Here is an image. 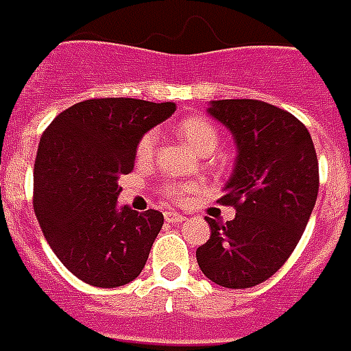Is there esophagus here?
<instances>
[{"label": "esophagus", "mask_w": 351, "mask_h": 351, "mask_svg": "<svg viewBox=\"0 0 351 351\" xmlns=\"http://www.w3.org/2000/svg\"><path fill=\"white\" fill-rule=\"evenodd\" d=\"M164 217H166L168 223H183V221H187V217H185V215H181V213H178V211H166V213H164Z\"/></svg>", "instance_id": "esophagus-1"}]
</instances>
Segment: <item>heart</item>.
Segmentation results:
<instances>
[{"label": "heart", "mask_w": 351, "mask_h": 351, "mask_svg": "<svg viewBox=\"0 0 351 351\" xmlns=\"http://www.w3.org/2000/svg\"><path fill=\"white\" fill-rule=\"evenodd\" d=\"M176 132L180 134L183 140L187 141L189 147H193L198 153H202V155L213 153L215 147H217V143H219L217 126L211 123L210 119H206V117H189V119H183L176 126ZM156 143H158V136H156L155 130L143 134L140 141H138V147H136L138 160L145 162L149 158H153ZM191 191H193L191 185H166L164 187V195L168 196L170 200L181 202V200H185V196Z\"/></svg>", "instance_id": "obj_1"}]
</instances>
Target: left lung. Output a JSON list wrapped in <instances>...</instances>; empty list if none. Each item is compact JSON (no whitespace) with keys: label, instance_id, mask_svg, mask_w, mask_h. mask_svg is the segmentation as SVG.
I'll list each match as a JSON object with an SVG mask.
<instances>
[{"label":"left lung","instance_id":"obj_1","mask_svg":"<svg viewBox=\"0 0 351 351\" xmlns=\"http://www.w3.org/2000/svg\"><path fill=\"white\" fill-rule=\"evenodd\" d=\"M208 113L232 132L238 149L219 200L234 206L236 217H206L211 236L196 261L211 282L247 289L276 274L297 247L317 198V156L306 126L272 104L215 100Z\"/></svg>","mask_w":351,"mask_h":351}]
</instances>
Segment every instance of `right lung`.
Instances as JSON below:
<instances>
[{
	"instance_id": "obj_1",
	"label": "right lung",
	"mask_w": 351,
	"mask_h": 351,
	"mask_svg": "<svg viewBox=\"0 0 351 351\" xmlns=\"http://www.w3.org/2000/svg\"><path fill=\"white\" fill-rule=\"evenodd\" d=\"M173 111L171 101L84 100L43 132L34 166V211L54 255L84 283L121 287L145 267L164 215L119 210V178L134 170L141 136Z\"/></svg>"
}]
</instances>
